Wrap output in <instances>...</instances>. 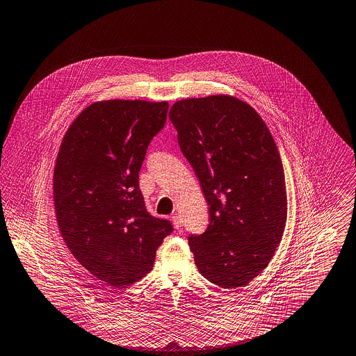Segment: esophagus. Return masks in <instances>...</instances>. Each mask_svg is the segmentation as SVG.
<instances>
[{"label":"esophagus","mask_w":356,"mask_h":356,"mask_svg":"<svg viewBox=\"0 0 356 356\" xmlns=\"http://www.w3.org/2000/svg\"><path fill=\"white\" fill-rule=\"evenodd\" d=\"M172 222H173V226H175L177 230L181 229V218H180V215L175 213V215L172 216Z\"/></svg>","instance_id":"esophagus-1"}]
</instances>
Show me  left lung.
I'll use <instances>...</instances> for the list:
<instances>
[{"mask_svg": "<svg viewBox=\"0 0 356 356\" xmlns=\"http://www.w3.org/2000/svg\"><path fill=\"white\" fill-rule=\"evenodd\" d=\"M169 119L209 205L207 230L188 237L197 268L216 286L244 287L268 266L286 227L276 143L258 112L236 97L181 99Z\"/></svg>", "mask_w": 356, "mask_h": 356, "instance_id": "1", "label": "left lung"}]
</instances>
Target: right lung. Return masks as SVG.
<instances>
[{
    "label": "right lung",
    "mask_w": 356,
    "mask_h": 356,
    "mask_svg": "<svg viewBox=\"0 0 356 356\" xmlns=\"http://www.w3.org/2000/svg\"><path fill=\"white\" fill-rule=\"evenodd\" d=\"M169 104L111 99L87 106L67 129L54 170V205L72 255L115 289L154 266L169 220L152 216L138 186L147 148Z\"/></svg>",
    "instance_id": "obj_1"
}]
</instances>
